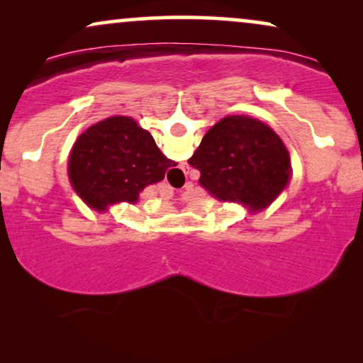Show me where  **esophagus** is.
I'll return each instance as SVG.
<instances>
[{"instance_id": "obj_1", "label": "esophagus", "mask_w": 363, "mask_h": 363, "mask_svg": "<svg viewBox=\"0 0 363 363\" xmlns=\"http://www.w3.org/2000/svg\"><path fill=\"white\" fill-rule=\"evenodd\" d=\"M180 168H182V172H183V173H185V175H186V173H188V172H190V165H188V163H183V165H182Z\"/></svg>"}]
</instances>
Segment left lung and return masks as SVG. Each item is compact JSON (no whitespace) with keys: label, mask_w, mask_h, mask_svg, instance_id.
Returning a JSON list of instances; mask_svg holds the SVG:
<instances>
[{"label":"left lung","mask_w":363,"mask_h":363,"mask_svg":"<svg viewBox=\"0 0 363 363\" xmlns=\"http://www.w3.org/2000/svg\"><path fill=\"white\" fill-rule=\"evenodd\" d=\"M188 163L200 170V185L213 196L245 203L251 210L271 205L291 173L279 135L245 116L225 117L211 127Z\"/></svg>","instance_id":"1"}]
</instances>
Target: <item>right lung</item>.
I'll return each instance as SVG.
<instances>
[{"instance_id": "obj_1", "label": "right lung", "mask_w": 363, "mask_h": 363, "mask_svg": "<svg viewBox=\"0 0 363 363\" xmlns=\"http://www.w3.org/2000/svg\"><path fill=\"white\" fill-rule=\"evenodd\" d=\"M177 163L130 117H108L91 125L69 158L72 186L91 208L102 211L118 201L135 203L143 188L163 180Z\"/></svg>"}]
</instances>
